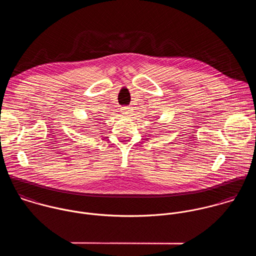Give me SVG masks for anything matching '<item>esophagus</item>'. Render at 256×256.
Segmentation results:
<instances>
[{
	"label": "esophagus",
	"mask_w": 256,
	"mask_h": 256,
	"mask_svg": "<svg viewBox=\"0 0 256 256\" xmlns=\"http://www.w3.org/2000/svg\"><path fill=\"white\" fill-rule=\"evenodd\" d=\"M121 112L124 115H126V116H130L132 114L133 110H132L131 108H129V106H123V108H121Z\"/></svg>",
	"instance_id": "34e87169"
}]
</instances>
